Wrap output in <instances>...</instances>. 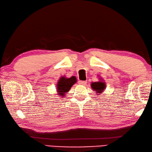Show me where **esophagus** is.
Listing matches in <instances>:
<instances>
[{
  "mask_svg": "<svg viewBox=\"0 0 152 152\" xmlns=\"http://www.w3.org/2000/svg\"><path fill=\"white\" fill-rule=\"evenodd\" d=\"M86 83H87V82L85 81H79V84H80V85H86Z\"/></svg>",
  "mask_w": 152,
  "mask_h": 152,
  "instance_id": "obj_1",
  "label": "esophagus"
}]
</instances>
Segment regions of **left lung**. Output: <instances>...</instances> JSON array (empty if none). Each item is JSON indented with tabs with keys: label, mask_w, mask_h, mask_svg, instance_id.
<instances>
[{
	"label": "left lung",
	"mask_w": 152,
	"mask_h": 152,
	"mask_svg": "<svg viewBox=\"0 0 152 152\" xmlns=\"http://www.w3.org/2000/svg\"><path fill=\"white\" fill-rule=\"evenodd\" d=\"M91 88H93V90L96 91V93H98L97 94H99V93H102L103 91L105 89L106 85L104 82L98 81V82H94L91 83Z\"/></svg>",
	"instance_id": "left-lung-1"
}]
</instances>
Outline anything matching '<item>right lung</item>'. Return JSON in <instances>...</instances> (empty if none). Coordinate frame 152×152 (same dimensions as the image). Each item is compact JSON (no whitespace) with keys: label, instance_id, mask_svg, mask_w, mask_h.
<instances>
[{"label":"right lung","instance_id":"obj_1","mask_svg":"<svg viewBox=\"0 0 152 152\" xmlns=\"http://www.w3.org/2000/svg\"><path fill=\"white\" fill-rule=\"evenodd\" d=\"M77 82V79L75 77H71L70 78H66L65 77H61L59 79L57 85V90L59 95L64 96L65 94L67 93L70 90L71 87Z\"/></svg>","mask_w":152,"mask_h":152}]
</instances>
